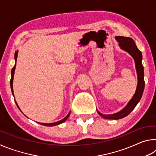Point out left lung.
<instances>
[{"mask_svg":"<svg viewBox=\"0 0 156 156\" xmlns=\"http://www.w3.org/2000/svg\"><path fill=\"white\" fill-rule=\"evenodd\" d=\"M115 38L119 43L120 49L126 51L133 57L134 61H135L137 76H138V84H137L136 92L133 94V97L128 102L126 106L120 112L113 113V114H102L98 112V110H97L98 113L100 116H102L105 119L109 120H119L127 116L140 102L144 89V67L142 63V55L141 51L138 49L135 42L132 38L120 36H115Z\"/></svg>","mask_w":156,"mask_h":156,"instance_id":"8db88e82","label":"left lung"}]
</instances>
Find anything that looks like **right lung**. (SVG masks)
Segmentation results:
<instances>
[{
    "label": "right lung",
    "instance_id": "add662e5",
    "mask_svg": "<svg viewBox=\"0 0 156 156\" xmlns=\"http://www.w3.org/2000/svg\"><path fill=\"white\" fill-rule=\"evenodd\" d=\"M18 52V51H16L15 52V55H14L15 62H16V60H17ZM16 66V63H15V65H14V67H13V68H12V72H11V76H12V77H11V80H10V86H11V89H12V95H13V96H14V90H13V80H14V72H15ZM15 102H16V105H17V107H18V109H20V108H19V107H18V104H17V102H16V100H15ZM20 112H21V111H20ZM70 113H71V112H69V113H68V115H67V116H66V117H65V118H63L62 120L58 121V122H53V123H41V122H38V124H41V125H42L47 126H53L58 125H60V124H62V123H63L64 122H65V121L67 120V118H69V115H70Z\"/></svg>",
    "mask_w": 156,
    "mask_h": 156
}]
</instances>
